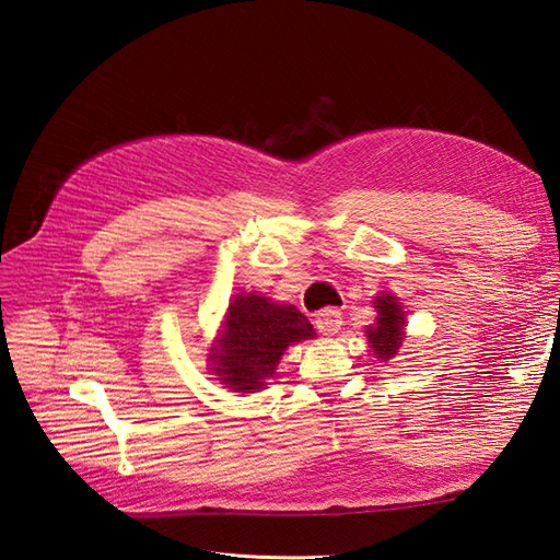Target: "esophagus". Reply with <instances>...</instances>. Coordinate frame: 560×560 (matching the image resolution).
I'll return each mask as SVG.
<instances>
[{
    "instance_id": "obj_1",
    "label": "esophagus",
    "mask_w": 560,
    "mask_h": 560,
    "mask_svg": "<svg viewBox=\"0 0 560 560\" xmlns=\"http://www.w3.org/2000/svg\"><path fill=\"white\" fill-rule=\"evenodd\" d=\"M343 325V315L338 308H322L319 313H315V327L325 334V336H334Z\"/></svg>"
}]
</instances>
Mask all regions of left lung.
<instances>
[{
  "instance_id": "left-lung-1",
  "label": "left lung",
  "mask_w": 560,
  "mask_h": 560,
  "mask_svg": "<svg viewBox=\"0 0 560 560\" xmlns=\"http://www.w3.org/2000/svg\"><path fill=\"white\" fill-rule=\"evenodd\" d=\"M374 308L378 311V317H376V325L369 327V331H366L369 343H371V348H374V354H378L381 360H389L401 348L404 313L397 306L395 296H389V294L376 296Z\"/></svg>"
}]
</instances>
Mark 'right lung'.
<instances>
[{
    "label": "right lung",
    "mask_w": 560,
    "mask_h": 560,
    "mask_svg": "<svg viewBox=\"0 0 560 560\" xmlns=\"http://www.w3.org/2000/svg\"><path fill=\"white\" fill-rule=\"evenodd\" d=\"M313 325L294 306L270 303L259 294H241L231 301L226 329L212 350V371L238 393L259 389L276 374L282 350L313 338Z\"/></svg>",
    "instance_id": "right-lung-1"
}]
</instances>
